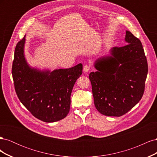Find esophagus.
I'll use <instances>...</instances> for the list:
<instances>
[{
  "label": "esophagus",
  "instance_id": "obj_1",
  "mask_svg": "<svg viewBox=\"0 0 157 157\" xmlns=\"http://www.w3.org/2000/svg\"><path fill=\"white\" fill-rule=\"evenodd\" d=\"M90 66H89V65H84V67H83V71H84L85 73H88V71H90Z\"/></svg>",
  "mask_w": 157,
  "mask_h": 157
}]
</instances>
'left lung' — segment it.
Returning <instances> with one entry per match:
<instances>
[{"label":"left lung","instance_id":"8db88e82","mask_svg":"<svg viewBox=\"0 0 157 157\" xmlns=\"http://www.w3.org/2000/svg\"><path fill=\"white\" fill-rule=\"evenodd\" d=\"M125 41L126 45L113 47L95 61L97 71L89 75L95 107L106 116L124 115L144 95L148 65L143 46L128 31Z\"/></svg>","mask_w":157,"mask_h":157}]
</instances>
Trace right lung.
<instances>
[{"label": "right lung", "instance_id": "add662e5", "mask_svg": "<svg viewBox=\"0 0 157 157\" xmlns=\"http://www.w3.org/2000/svg\"><path fill=\"white\" fill-rule=\"evenodd\" d=\"M25 36L16 46L12 64L17 96L38 119L45 122L63 119L69 112L71 92L82 73V65L53 71L31 67L25 58Z\"/></svg>", "mask_w": 157, "mask_h": 157}]
</instances>
